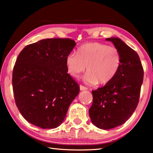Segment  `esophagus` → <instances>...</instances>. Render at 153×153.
Masks as SVG:
<instances>
[{
	"label": "esophagus",
	"instance_id": "obj_1",
	"mask_svg": "<svg viewBox=\"0 0 153 153\" xmlns=\"http://www.w3.org/2000/svg\"><path fill=\"white\" fill-rule=\"evenodd\" d=\"M79 89H80V90H81V91H82V90H87V88L84 86H82V85H80Z\"/></svg>",
	"mask_w": 153,
	"mask_h": 153
}]
</instances>
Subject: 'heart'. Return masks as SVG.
<instances>
[{
	"mask_svg": "<svg viewBox=\"0 0 153 153\" xmlns=\"http://www.w3.org/2000/svg\"><path fill=\"white\" fill-rule=\"evenodd\" d=\"M121 56L119 49L99 42H90L80 46L77 54L70 53L66 57L67 71L77 77L84 72V80L94 85L105 84L112 80L120 68Z\"/></svg>",
	"mask_w": 153,
	"mask_h": 153,
	"instance_id": "1",
	"label": "heart"
}]
</instances>
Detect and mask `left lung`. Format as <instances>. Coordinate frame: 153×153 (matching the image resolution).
<instances>
[{
	"label": "left lung",
	"mask_w": 153,
	"mask_h": 153,
	"mask_svg": "<svg viewBox=\"0 0 153 153\" xmlns=\"http://www.w3.org/2000/svg\"><path fill=\"white\" fill-rule=\"evenodd\" d=\"M113 43L121 56L120 68L115 77L104 86L92 90L93 102L89 109L92 123L108 129L123 124L139 102L144 69L135 51L120 38H106Z\"/></svg>",
	"instance_id": "8db88e82"
}]
</instances>
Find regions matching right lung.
<instances>
[{"label": "right lung", "mask_w": 153, "mask_h": 153, "mask_svg": "<svg viewBox=\"0 0 153 153\" xmlns=\"http://www.w3.org/2000/svg\"><path fill=\"white\" fill-rule=\"evenodd\" d=\"M76 43L69 38H47L25 46L13 70L15 104L25 120L43 129L57 128L79 92L67 74L66 57Z\"/></svg>", "instance_id": "1"}]
</instances>
